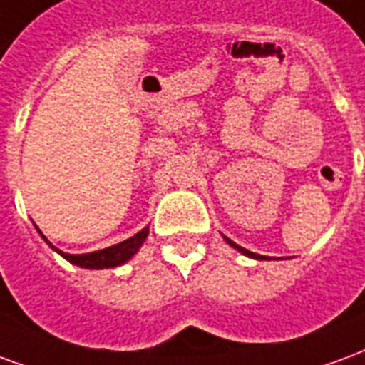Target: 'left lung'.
<instances>
[{
    "label": "left lung",
    "instance_id": "8db88e82",
    "mask_svg": "<svg viewBox=\"0 0 365 365\" xmlns=\"http://www.w3.org/2000/svg\"><path fill=\"white\" fill-rule=\"evenodd\" d=\"M225 241H227V243H230L231 247H233V249H237L239 252H243V255H247V257H251V259H257V260H264V259H267V257H262V255H257V252H251V251H247V249H243V247H239V245L233 243L231 239L225 237Z\"/></svg>",
    "mask_w": 365,
    "mask_h": 365
}]
</instances>
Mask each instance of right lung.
<instances>
[{"mask_svg": "<svg viewBox=\"0 0 365 365\" xmlns=\"http://www.w3.org/2000/svg\"><path fill=\"white\" fill-rule=\"evenodd\" d=\"M38 230V227H36ZM41 233V230H38ZM148 233H150V227H143L142 231H138L134 237L126 239V241H122L118 245H113V247H106V249H101V251L95 252H85V255H70V252H63L60 249H56L54 245L50 243L44 235L42 239L46 241L56 252H60L63 259L70 260L71 264H77V267L81 268H114V267H120L124 262L134 257L135 252L140 251V247L143 245L145 237H148Z\"/></svg>", "mask_w": 365, "mask_h": 365, "instance_id": "add662e5", "label": "right lung"}]
</instances>
